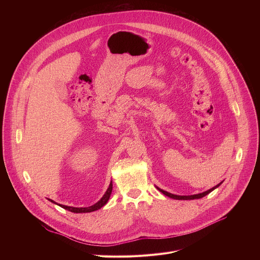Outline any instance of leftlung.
<instances>
[{"label": "left lung", "instance_id": "1", "mask_svg": "<svg viewBox=\"0 0 260 260\" xmlns=\"http://www.w3.org/2000/svg\"><path fill=\"white\" fill-rule=\"evenodd\" d=\"M222 183H223V181L220 182L219 184L216 185V186L212 187L211 189H209V190H207V191H204V192L198 193V194H192V196H177V194H173V193H171V192H168V191H166V190H162V189H160V188L157 187V186H156V188H157L161 193H164L165 196H167V197H169V198H171V199H174V200H181V201H182V200H183V201H188V200H198V199H202V198L206 197L207 194H209L210 192H212L214 189H216L217 187H219Z\"/></svg>", "mask_w": 260, "mask_h": 260}]
</instances>
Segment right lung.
<instances>
[{
	"instance_id": "1",
	"label": "right lung",
	"mask_w": 260,
	"mask_h": 260,
	"mask_svg": "<svg viewBox=\"0 0 260 260\" xmlns=\"http://www.w3.org/2000/svg\"><path fill=\"white\" fill-rule=\"evenodd\" d=\"M112 188H113V185H112V181H111V182H110V185H109V187H108L107 191L105 192V194L103 196V198H102L98 203H95L94 205H92V206H90V207H85V208H83V207H80V208L70 207V206H64V205L57 204V203H55V202L52 201V200H49V201H50L51 203H53V204L58 205L59 207L66 209V210L70 211V212H73V213H90V212H93V211H96V210L101 209L102 207H104V206L108 203V201H109V199H110V196H111V192H112Z\"/></svg>"
}]
</instances>
